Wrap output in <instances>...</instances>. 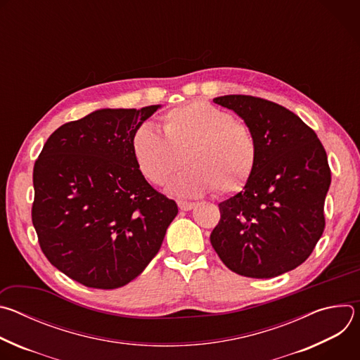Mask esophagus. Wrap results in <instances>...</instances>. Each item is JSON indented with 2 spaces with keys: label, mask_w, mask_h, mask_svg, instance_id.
Returning a JSON list of instances; mask_svg holds the SVG:
<instances>
[{
  "label": "esophagus",
  "mask_w": 360,
  "mask_h": 360,
  "mask_svg": "<svg viewBox=\"0 0 360 360\" xmlns=\"http://www.w3.org/2000/svg\"><path fill=\"white\" fill-rule=\"evenodd\" d=\"M178 207L182 211H191L195 208V203L193 202H188V200H178Z\"/></svg>",
  "instance_id": "obj_1"
}]
</instances>
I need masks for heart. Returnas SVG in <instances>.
I'll use <instances>...</instances> for the list:
<instances>
[{
  "instance_id": "b5f03b06",
  "label": "heart",
  "mask_w": 360,
  "mask_h": 360,
  "mask_svg": "<svg viewBox=\"0 0 360 360\" xmlns=\"http://www.w3.org/2000/svg\"><path fill=\"white\" fill-rule=\"evenodd\" d=\"M131 148L139 171L155 185L179 171L185 157L189 168L168 185V191L179 196H198L211 189L217 195L238 192L258 160V142L249 125L203 101L164 114L162 134L141 125Z\"/></svg>"
}]
</instances>
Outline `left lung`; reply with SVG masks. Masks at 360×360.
Instances as JSON below:
<instances>
[{"label":"left lung","mask_w":360,"mask_h":360,"mask_svg":"<svg viewBox=\"0 0 360 360\" xmlns=\"http://www.w3.org/2000/svg\"><path fill=\"white\" fill-rule=\"evenodd\" d=\"M214 102L249 125L258 160L243 191L219 203L211 243L232 272L275 278L309 258L323 233L326 150L312 128L272 101L224 95Z\"/></svg>","instance_id":"8db88e82"}]
</instances>
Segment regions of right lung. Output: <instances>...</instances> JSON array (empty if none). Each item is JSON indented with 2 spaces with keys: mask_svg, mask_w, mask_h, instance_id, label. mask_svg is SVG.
I'll return each instance as SVG.
<instances>
[{
  "mask_svg": "<svg viewBox=\"0 0 360 360\" xmlns=\"http://www.w3.org/2000/svg\"><path fill=\"white\" fill-rule=\"evenodd\" d=\"M161 105L98 110L61 125L34 165L32 225L46 259L71 279L115 289L135 279L178 214L132 155L134 132Z\"/></svg>",
  "mask_w": 360,
  "mask_h": 360,
  "instance_id": "add662e5",
  "label": "right lung"
}]
</instances>
